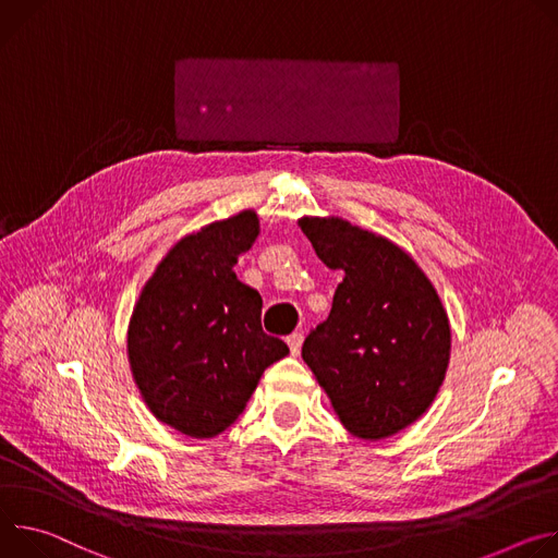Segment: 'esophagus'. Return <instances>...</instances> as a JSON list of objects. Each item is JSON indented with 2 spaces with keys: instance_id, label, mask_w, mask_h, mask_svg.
<instances>
[{
  "instance_id": "1",
  "label": "esophagus",
  "mask_w": 558,
  "mask_h": 558,
  "mask_svg": "<svg viewBox=\"0 0 558 558\" xmlns=\"http://www.w3.org/2000/svg\"><path fill=\"white\" fill-rule=\"evenodd\" d=\"M286 343H288V348H290V352H292V356H296L299 352H301V343H303V335L301 332H292L290 337H286Z\"/></svg>"
}]
</instances>
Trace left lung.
Instances as JSON below:
<instances>
[{"label": "left lung", "instance_id": "1", "mask_svg": "<svg viewBox=\"0 0 558 558\" xmlns=\"http://www.w3.org/2000/svg\"><path fill=\"white\" fill-rule=\"evenodd\" d=\"M317 257L343 270L332 311L301 356L345 429L377 441L414 423L435 401L450 361L444 303L399 245L339 217L299 219Z\"/></svg>", "mask_w": 558, "mask_h": 558}]
</instances>
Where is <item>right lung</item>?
Returning <instances> with one entry per match:
<instances>
[{"label":"right lung","instance_id":"obj_1","mask_svg":"<svg viewBox=\"0 0 558 558\" xmlns=\"http://www.w3.org/2000/svg\"><path fill=\"white\" fill-rule=\"evenodd\" d=\"M259 234L255 210L177 241L144 286L129 326V361L150 412L181 435L230 427L264 369L288 345L264 332L262 294L232 266Z\"/></svg>","mask_w":558,"mask_h":558}]
</instances>
